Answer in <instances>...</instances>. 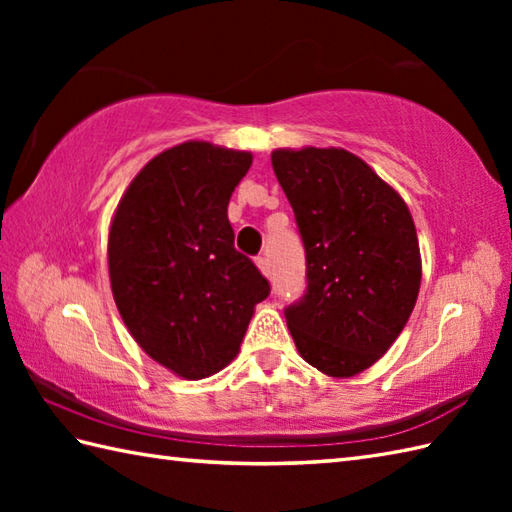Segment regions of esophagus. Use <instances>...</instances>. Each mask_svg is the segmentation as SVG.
<instances>
[{
  "instance_id": "1",
  "label": "esophagus",
  "mask_w": 512,
  "mask_h": 512,
  "mask_svg": "<svg viewBox=\"0 0 512 512\" xmlns=\"http://www.w3.org/2000/svg\"><path fill=\"white\" fill-rule=\"evenodd\" d=\"M255 266L259 268V273H262L264 277H270V264H268V259H266V257L259 255V257L255 259Z\"/></svg>"
}]
</instances>
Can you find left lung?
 Listing matches in <instances>:
<instances>
[{"instance_id": "obj_1", "label": "left lung", "mask_w": 512, "mask_h": 512, "mask_svg": "<svg viewBox=\"0 0 512 512\" xmlns=\"http://www.w3.org/2000/svg\"><path fill=\"white\" fill-rule=\"evenodd\" d=\"M270 160L308 259V292L286 310L288 330L303 361L352 378L387 354L416 306V224L400 193L352 151L275 149Z\"/></svg>"}]
</instances>
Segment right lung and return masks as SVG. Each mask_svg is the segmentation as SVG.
<instances>
[{"label": "right lung", "mask_w": 512, "mask_h": 512, "mask_svg": "<svg viewBox=\"0 0 512 512\" xmlns=\"http://www.w3.org/2000/svg\"><path fill=\"white\" fill-rule=\"evenodd\" d=\"M250 165V151L187 140L151 158L112 215L116 308L143 352L180 378L222 372L270 292L226 215Z\"/></svg>", "instance_id": "1"}]
</instances>
